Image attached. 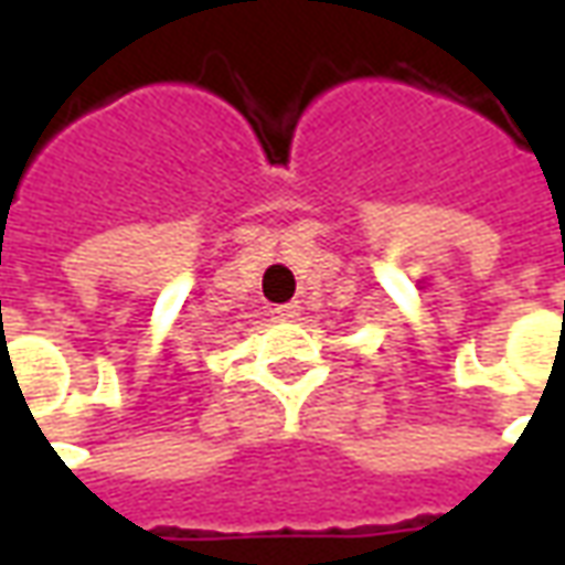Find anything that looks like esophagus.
Instances as JSON below:
<instances>
[{"label":"esophagus","mask_w":565,"mask_h":565,"mask_svg":"<svg viewBox=\"0 0 565 565\" xmlns=\"http://www.w3.org/2000/svg\"><path fill=\"white\" fill-rule=\"evenodd\" d=\"M275 315H278V318H284V320H290V318H296V315H299V306H296V302H287V306L275 308Z\"/></svg>","instance_id":"34e87169"}]
</instances>
